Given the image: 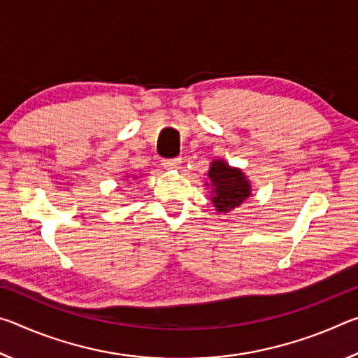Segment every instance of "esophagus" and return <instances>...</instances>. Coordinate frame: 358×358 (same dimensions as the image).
I'll list each match as a JSON object with an SVG mask.
<instances>
[{"label": "esophagus", "instance_id": "obj_1", "mask_svg": "<svg viewBox=\"0 0 358 358\" xmlns=\"http://www.w3.org/2000/svg\"><path fill=\"white\" fill-rule=\"evenodd\" d=\"M181 166V157H173V159H166L162 161V167L166 169V171H177Z\"/></svg>", "mask_w": 358, "mask_h": 358}]
</instances>
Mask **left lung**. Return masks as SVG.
Wrapping results in <instances>:
<instances>
[{
    "label": "left lung",
    "instance_id": "8db88e82",
    "mask_svg": "<svg viewBox=\"0 0 358 358\" xmlns=\"http://www.w3.org/2000/svg\"><path fill=\"white\" fill-rule=\"evenodd\" d=\"M207 175L210 181L205 186L210 187V199L216 213H230L252 196L251 181L245 172L229 166L224 159L211 161Z\"/></svg>",
    "mask_w": 358,
    "mask_h": 358
}]
</instances>
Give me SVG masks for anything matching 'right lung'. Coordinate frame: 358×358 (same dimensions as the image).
I'll return each mask as SVG.
<instances>
[{
    "label": "right lung",
    "mask_w": 358,
    "mask_h": 358,
    "mask_svg": "<svg viewBox=\"0 0 358 358\" xmlns=\"http://www.w3.org/2000/svg\"><path fill=\"white\" fill-rule=\"evenodd\" d=\"M126 178H129V175H126ZM137 178V175H134V180Z\"/></svg>",
    "instance_id": "right-lung-1"
}]
</instances>
